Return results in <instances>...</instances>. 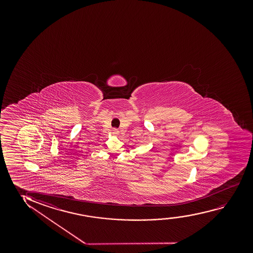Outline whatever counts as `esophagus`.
<instances>
[{
	"label": "esophagus",
	"mask_w": 253,
	"mask_h": 253,
	"mask_svg": "<svg viewBox=\"0 0 253 253\" xmlns=\"http://www.w3.org/2000/svg\"><path fill=\"white\" fill-rule=\"evenodd\" d=\"M111 131H112V134H113V135H117V134H118V128H113V129H112V130H111Z\"/></svg>",
	"instance_id": "obj_1"
}]
</instances>
